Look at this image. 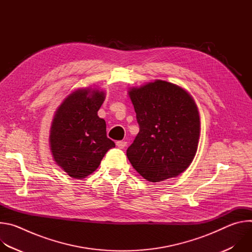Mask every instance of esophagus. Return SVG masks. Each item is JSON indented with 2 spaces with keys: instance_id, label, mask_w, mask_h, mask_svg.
<instances>
[{
  "instance_id": "obj_1",
  "label": "esophagus",
  "mask_w": 252,
  "mask_h": 252,
  "mask_svg": "<svg viewBox=\"0 0 252 252\" xmlns=\"http://www.w3.org/2000/svg\"><path fill=\"white\" fill-rule=\"evenodd\" d=\"M126 146V141H124V140H119V141H117V147H118L119 149H124Z\"/></svg>"
}]
</instances>
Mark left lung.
Instances as JSON below:
<instances>
[{
  "label": "left lung",
  "mask_w": 252,
  "mask_h": 252,
  "mask_svg": "<svg viewBox=\"0 0 252 252\" xmlns=\"http://www.w3.org/2000/svg\"><path fill=\"white\" fill-rule=\"evenodd\" d=\"M139 131L126 151L133 168L152 183L177 176L191 163L199 138V116L182 88L156 81L131 89Z\"/></svg>",
  "instance_id": "left-lung-1"
}]
</instances>
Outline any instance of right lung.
Instances as JSON below:
<instances>
[{
    "label": "right lung",
    "mask_w": 252,
    "mask_h": 252,
    "mask_svg": "<svg viewBox=\"0 0 252 252\" xmlns=\"http://www.w3.org/2000/svg\"><path fill=\"white\" fill-rule=\"evenodd\" d=\"M104 100L98 91L79 90L70 94L58 109L50 142L56 162L71 177L93 173L115 142L106 136L104 120L97 111Z\"/></svg>",
    "instance_id": "obj_1"
}]
</instances>
